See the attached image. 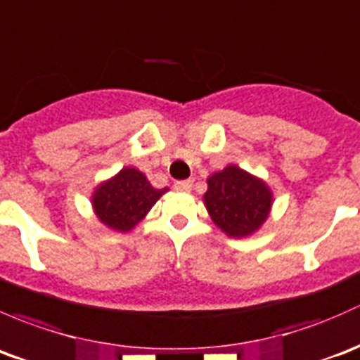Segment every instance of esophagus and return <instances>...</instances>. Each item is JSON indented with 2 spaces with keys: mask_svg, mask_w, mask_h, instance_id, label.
<instances>
[{
  "mask_svg": "<svg viewBox=\"0 0 360 360\" xmlns=\"http://www.w3.org/2000/svg\"><path fill=\"white\" fill-rule=\"evenodd\" d=\"M192 185H194V181L192 180H179V181H175V185H173V187H175L176 191L188 192L192 188Z\"/></svg>",
  "mask_w": 360,
  "mask_h": 360,
  "instance_id": "1",
  "label": "esophagus"
}]
</instances>
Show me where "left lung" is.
Here are the masks:
<instances>
[{
	"label": "left lung",
	"instance_id": "8db88e82",
	"mask_svg": "<svg viewBox=\"0 0 360 360\" xmlns=\"http://www.w3.org/2000/svg\"><path fill=\"white\" fill-rule=\"evenodd\" d=\"M205 205L211 220L231 237H246L262 227L272 206L265 181L231 165L207 179Z\"/></svg>",
	"mask_w": 360,
	"mask_h": 360
}]
</instances>
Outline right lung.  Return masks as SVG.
<instances>
[{
    "mask_svg": "<svg viewBox=\"0 0 360 360\" xmlns=\"http://www.w3.org/2000/svg\"><path fill=\"white\" fill-rule=\"evenodd\" d=\"M168 188H154L135 168H123L114 179L103 181L94 194V210L107 227L128 232L142 220Z\"/></svg>",
    "mask_w": 360,
    "mask_h": 360,
    "instance_id": "add662e5",
    "label": "right lung"
}]
</instances>
